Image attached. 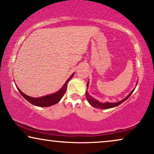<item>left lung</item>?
I'll list each match as a JSON object with an SVG mask.
<instances>
[{"mask_svg": "<svg viewBox=\"0 0 154 154\" xmlns=\"http://www.w3.org/2000/svg\"><path fill=\"white\" fill-rule=\"evenodd\" d=\"M87 87H88V83H87ZM134 91V90H133V91H131V93H129V94L127 95V96L126 97L125 99H123L122 100H121L119 102H117V103H100V102L97 100L93 98V97H92L91 95H89V93H88V92L85 93V96H86V98L88 100V101L89 102V103L91 104V105L93 107H96V108H99V109H109V108L115 107L117 106V105H120V104L122 103L124 101H125L126 100L128 99L129 96H130V95L132 94Z\"/></svg>", "mask_w": 154, "mask_h": 154, "instance_id": "8db88e82", "label": "left lung"}]
</instances>
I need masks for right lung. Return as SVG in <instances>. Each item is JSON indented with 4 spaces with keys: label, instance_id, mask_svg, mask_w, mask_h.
I'll use <instances>...</instances> for the list:
<instances>
[{
    "label": "right lung",
    "instance_id": "1",
    "mask_svg": "<svg viewBox=\"0 0 154 154\" xmlns=\"http://www.w3.org/2000/svg\"><path fill=\"white\" fill-rule=\"evenodd\" d=\"M73 74H74V73H73V74L70 76L69 79L66 81V83H64V85H63V87L61 88L59 91H57V93H54V94L45 95V96L44 97H32L28 96V95L24 94L23 92H22L17 87V88L18 89L20 93L23 95L24 98H25L27 101L29 102L31 104H32V105H36V106H39V107H49V106H51V105H54V104L58 103L60 101V100L62 98V97L65 94L66 91L68 83H69V81L71 80V78L73 77Z\"/></svg>",
    "mask_w": 154,
    "mask_h": 154
}]
</instances>
